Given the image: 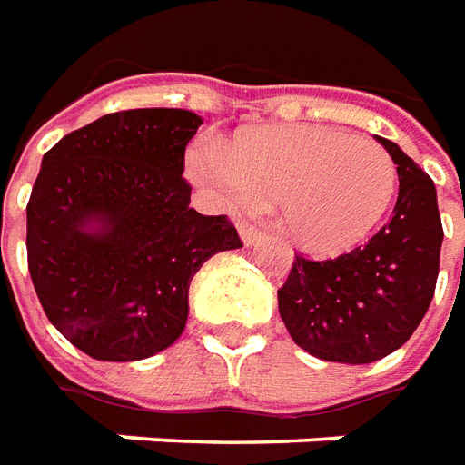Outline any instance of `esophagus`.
<instances>
[{"label": "esophagus", "mask_w": 465, "mask_h": 465, "mask_svg": "<svg viewBox=\"0 0 465 465\" xmlns=\"http://www.w3.org/2000/svg\"><path fill=\"white\" fill-rule=\"evenodd\" d=\"M240 240H242V242H245L248 248H255V245H260V242L265 240V235L260 232L258 227H252V225H248V223H242V225H240Z\"/></svg>", "instance_id": "34e87169"}]
</instances>
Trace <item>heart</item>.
I'll return each mask as SVG.
<instances>
[{"mask_svg":"<svg viewBox=\"0 0 465 465\" xmlns=\"http://www.w3.org/2000/svg\"><path fill=\"white\" fill-rule=\"evenodd\" d=\"M190 173L232 210L278 203L282 232L321 258L361 245L398 190L383 144L322 124H268L227 150L210 144L190 157Z\"/></svg>","mask_w":465,"mask_h":465,"instance_id":"heart-1","label":"heart"}]
</instances>
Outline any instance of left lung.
Wrapping results in <instances>:
<instances>
[{
    "mask_svg": "<svg viewBox=\"0 0 465 465\" xmlns=\"http://www.w3.org/2000/svg\"><path fill=\"white\" fill-rule=\"evenodd\" d=\"M398 167L393 215L368 245L335 260L295 255L278 311L291 338L321 361L365 365L398 351L433 301L443 227L436 185L396 143L378 137Z\"/></svg>",
    "mask_w": 465,
    "mask_h": 465,
    "instance_id": "left-lung-1",
    "label": "left lung"
}]
</instances>
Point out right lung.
<instances>
[{"mask_svg": "<svg viewBox=\"0 0 465 465\" xmlns=\"http://www.w3.org/2000/svg\"><path fill=\"white\" fill-rule=\"evenodd\" d=\"M190 110L112 112L64 134L27 205V258L49 322L94 361L130 363L183 335L190 280L242 242L225 215L190 207Z\"/></svg>", "mask_w": 465, "mask_h": 465, "instance_id": "right-lung-1", "label": "right lung"}]
</instances>
